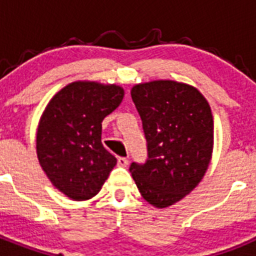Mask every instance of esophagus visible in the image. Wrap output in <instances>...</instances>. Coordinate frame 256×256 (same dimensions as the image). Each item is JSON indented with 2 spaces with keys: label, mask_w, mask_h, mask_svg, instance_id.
Returning a JSON list of instances; mask_svg holds the SVG:
<instances>
[{
  "label": "esophagus",
  "mask_w": 256,
  "mask_h": 256,
  "mask_svg": "<svg viewBox=\"0 0 256 256\" xmlns=\"http://www.w3.org/2000/svg\"><path fill=\"white\" fill-rule=\"evenodd\" d=\"M118 165L122 166V168H126L128 165V159L126 158H118Z\"/></svg>",
  "instance_id": "esophagus-1"
}]
</instances>
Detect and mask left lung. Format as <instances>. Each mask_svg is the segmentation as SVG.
<instances>
[{
  "instance_id": "8db88e82",
  "label": "left lung",
  "mask_w": 256,
  "mask_h": 256,
  "mask_svg": "<svg viewBox=\"0 0 256 256\" xmlns=\"http://www.w3.org/2000/svg\"><path fill=\"white\" fill-rule=\"evenodd\" d=\"M148 159L130 172L142 198L155 208L182 200L204 178L214 148L209 102L194 86L159 79L133 86Z\"/></svg>"
}]
</instances>
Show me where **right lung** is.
I'll return each instance as SVG.
<instances>
[{
    "label": "right lung",
    "instance_id": "right-lung-1",
    "mask_svg": "<svg viewBox=\"0 0 256 256\" xmlns=\"http://www.w3.org/2000/svg\"><path fill=\"white\" fill-rule=\"evenodd\" d=\"M123 96L120 86L76 80L61 88L40 115L38 162L54 187L70 200L96 196L116 165L101 142V123Z\"/></svg>",
    "mask_w": 256,
    "mask_h": 256
}]
</instances>
